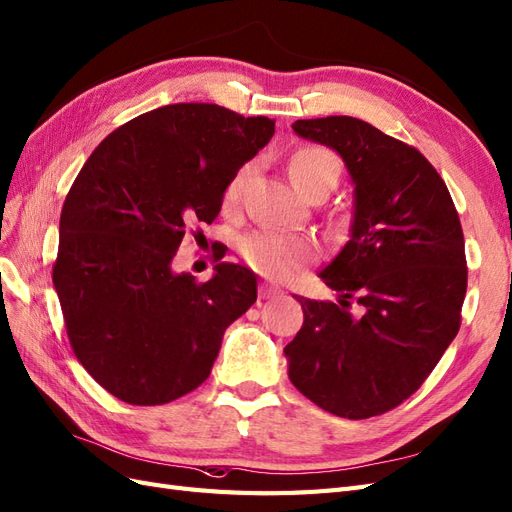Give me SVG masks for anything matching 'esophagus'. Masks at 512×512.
<instances>
[{
  "label": "esophagus",
  "mask_w": 512,
  "mask_h": 512,
  "mask_svg": "<svg viewBox=\"0 0 512 512\" xmlns=\"http://www.w3.org/2000/svg\"><path fill=\"white\" fill-rule=\"evenodd\" d=\"M282 290L277 288V286H273V284H269V282H265L260 286V299H271V297H277V294H280Z\"/></svg>",
  "instance_id": "obj_1"
}]
</instances>
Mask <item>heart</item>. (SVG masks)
Listing matches in <instances>:
<instances>
[{"label":"heart","mask_w":512,"mask_h":512,"mask_svg":"<svg viewBox=\"0 0 512 512\" xmlns=\"http://www.w3.org/2000/svg\"><path fill=\"white\" fill-rule=\"evenodd\" d=\"M288 175L292 183L303 192L309 185L322 179L337 181L339 160L327 147L307 145L292 153V158L288 162ZM243 177L245 170L237 173L235 179L228 183L226 203H235L239 198ZM239 252L260 273L282 280V277H288L301 262L307 260L309 254H312V243L305 237L288 235V232L280 230H256L252 235L241 239Z\"/></svg>","instance_id":"b5f03b06"}]
</instances>
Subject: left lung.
Returning a JSON list of instances; mask_svg holds the SVG:
<instances>
[{
  "mask_svg": "<svg viewBox=\"0 0 512 512\" xmlns=\"http://www.w3.org/2000/svg\"><path fill=\"white\" fill-rule=\"evenodd\" d=\"M292 130L344 160L354 205L346 245L318 273L337 301L297 297L303 327L284 348L288 378L335 416H378L425 382L459 331V215L423 153L371 123L333 115Z\"/></svg>",
  "mask_w": 512,
  "mask_h": 512,
  "instance_id": "8db88e82",
  "label": "left lung"
}]
</instances>
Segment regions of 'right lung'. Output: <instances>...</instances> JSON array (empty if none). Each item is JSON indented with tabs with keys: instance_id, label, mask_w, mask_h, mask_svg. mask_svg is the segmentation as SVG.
Masks as SVG:
<instances>
[{
	"instance_id": "1",
	"label": "right lung",
	"mask_w": 512,
	"mask_h": 512,
	"mask_svg": "<svg viewBox=\"0 0 512 512\" xmlns=\"http://www.w3.org/2000/svg\"><path fill=\"white\" fill-rule=\"evenodd\" d=\"M273 134L269 117L166 104L108 134L72 183L53 284L76 359L117 399L160 406L194 391L254 305V271L218 262L198 284L173 258L185 228L218 218L228 183Z\"/></svg>"
}]
</instances>
